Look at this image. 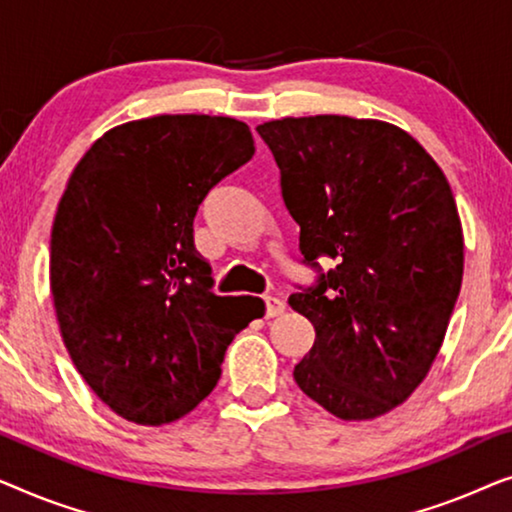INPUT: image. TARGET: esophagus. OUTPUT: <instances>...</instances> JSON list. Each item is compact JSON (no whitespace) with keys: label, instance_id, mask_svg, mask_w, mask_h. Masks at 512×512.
<instances>
[{"label":"esophagus","instance_id":"obj_1","mask_svg":"<svg viewBox=\"0 0 512 512\" xmlns=\"http://www.w3.org/2000/svg\"><path fill=\"white\" fill-rule=\"evenodd\" d=\"M286 305L282 300L275 298V296H265V317L272 319V317H279V314H284Z\"/></svg>","mask_w":512,"mask_h":512}]
</instances>
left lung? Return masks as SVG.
<instances>
[{
    "mask_svg": "<svg viewBox=\"0 0 512 512\" xmlns=\"http://www.w3.org/2000/svg\"><path fill=\"white\" fill-rule=\"evenodd\" d=\"M256 130L305 263L335 261L289 298L317 333L293 380L345 422L387 415L429 375L461 289L450 181L415 137L377 118L286 116Z\"/></svg>",
    "mask_w": 512,
    "mask_h": 512,
    "instance_id": "left-lung-1",
    "label": "left lung"
}]
</instances>
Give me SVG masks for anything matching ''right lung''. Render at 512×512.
Returning <instances> with one entry per match:
<instances>
[{
	"mask_svg": "<svg viewBox=\"0 0 512 512\" xmlns=\"http://www.w3.org/2000/svg\"><path fill=\"white\" fill-rule=\"evenodd\" d=\"M247 123L163 114L104 132L74 167L51 230V293L76 370L116 415L184 417L265 303L214 296L193 242L205 195L254 156Z\"/></svg>",
	"mask_w": 512,
	"mask_h": 512,
	"instance_id": "1",
	"label": "right lung"
}]
</instances>
